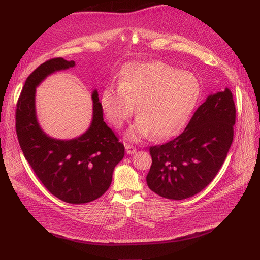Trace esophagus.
<instances>
[{"instance_id":"obj_1","label":"esophagus","mask_w":260,"mask_h":260,"mask_svg":"<svg viewBox=\"0 0 260 260\" xmlns=\"http://www.w3.org/2000/svg\"><path fill=\"white\" fill-rule=\"evenodd\" d=\"M125 150H126V153L127 154H129V155H132V154H135L136 153V148H135L134 145H131V144H126L125 145Z\"/></svg>"}]
</instances>
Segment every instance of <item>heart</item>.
Here are the masks:
<instances>
[{
    "label": "heart",
    "instance_id": "b5f03b06",
    "mask_svg": "<svg viewBox=\"0 0 260 260\" xmlns=\"http://www.w3.org/2000/svg\"><path fill=\"white\" fill-rule=\"evenodd\" d=\"M197 77L162 61L133 62L123 68L119 85H109L101 104L115 127H121L136 105L138 119L128 129L132 140L175 136L188 122L199 98Z\"/></svg>",
    "mask_w": 260,
    "mask_h": 260
}]
</instances>
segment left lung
<instances>
[{"label": "left lung", "instance_id": "8db88e82", "mask_svg": "<svg viewBox=\"0 0 260 260\" xmlns=\"http://www.w3.org/2000/svg\"><path fill=\"white\" fill-rule=\"evenodd\" d=\"M236 108L229 88L208 95L178 137L150 148L146 184L166 199L193 197L217 175L234 138Z\"/></svg>", "mask_w": 260, "mask_h": 260}]
</instances>
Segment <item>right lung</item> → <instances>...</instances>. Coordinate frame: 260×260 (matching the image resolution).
Returning <instances> with one entry per match:
<instances>
[{"mask_svg": "<svg viewBox=\"0 0 260 260\" xmlns=\"http://www.w3.org/2000/svg\"><path fill=\"white\" fill-rule=\"evenodd\" d=\"M75 66L73 60L52 58L26 78L16 109V132L25 159L50 192L70 204H84L103 196L109 188L115 167L123 159L124 145L104 122L96 90L89 128L70 140L52 138L37 120V86L50 74Z\"/></svg>", "mask_w": 260, "mask_h": 260, "instance_id": "1", "label": "right lung"}]
</instances>
